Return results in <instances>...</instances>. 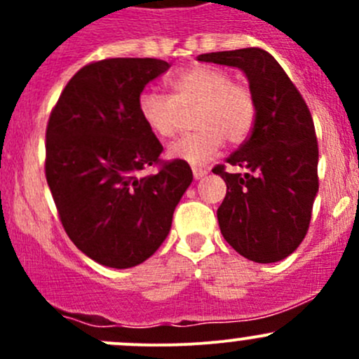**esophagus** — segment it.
Segmentation results:
<instances>
[{
  "instance_id": "obj_1",
  "label": "esophagus",
  "mask_w": 359,
  "mask_h": 359,
  "mask_svg": "<svg viewBox=\"0 0 359 359\" xmlns=\"http://www.w3.org/2000/svg\"><path fill=\"white\" fill-rule=\"evenodd\" d=\"M206 173H208V170H205V168H193V175H194V179H196V180L203 179Z\"/></svg>"
}]
</instances>
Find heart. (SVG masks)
<instances>
[{"instance_id": "heart-1", "label": "heart", "mask_w": 359, "mask_h": 359, "mask_svg": "<svg viewBox=\"0 0 359 359\" xmlns=\"http://www.w3.org/2000/svg\"><path fill=\"white\" fill-rule=\"evenodd\" d=\"M172 97L144 90L137 100L140 119L159 139L177 133L182 111L193 114L194 133L168 146V156L201 166L219 153L224 140L240 144L252 132L255 100L247 86L231 81L222 69L194 66L168 81Z\"/></svg>"}]
</instances>
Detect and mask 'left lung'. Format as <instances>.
<instances>
[{
    "instance_id": "1",
    "label": "left lung",
    "mask_w": 359,
    "mask_h": 359,
    "mask_svg": "<svg viewBox=\"0 0 359 359\" xmlns=\"http://www.w3.org/2000/svg\"><path fill=\"white\" fill-rule=\"evenodd\" d=\"M200 62L238 67L255 100L252 135L213 173L227 186L217 210L224 240L245 259H287L306 238L318 194V140L311 112L283 67L260 48L203 53Z\"/></svg>"
}]
</instances>
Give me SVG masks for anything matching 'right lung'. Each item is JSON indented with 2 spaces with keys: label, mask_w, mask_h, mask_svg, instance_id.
Returning a JSON list of instances; mask_svg holds the SVG:
<instances>
[{
  "label": "right lung",
  "mask_w": 359,
  "mask_h": 359,
  "mask_svg": "<svg viewBox=\"0 0 359 359\" xmlns=\"http://www.w3.org/2000/svg\"><path fill=\"white\" fill-rule=\"evenodd\" d=\"M159 59H106L81 67L46 126V182L67 236L86 257L128 269L149 259L193 182L186 161L159 159L163 146L137 100L168 71ZM160 165L151 176L147 165Z\"/></svg>",
  "instance_id": "right-lung-1"
}]
</instances>
